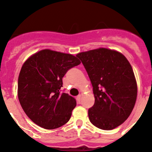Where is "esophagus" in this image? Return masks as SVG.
<instances>
[{
    "label": "esophagus",
    "instance_id": "1",
    "mask_svg": "<svg viewBox=\"0 0 152 152\" xmlns=\"http://www.w3.org/2000/svg\"><path fill=\"white\" fill-rule=\"evenodd\" d=\"M80 98H81V96L80 95H78V96L76 97V99H77V102H80Z\"/></svg>",
    "mask_w": 152,
    "mask_h": 152
}]
</instances>
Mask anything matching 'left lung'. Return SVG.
<instances>
[{
  "label": "left lung",
  "instance_id": "left-lung-1",
  "mask_svg": "<svg viewBox=\"0 0 152 152\" xmlns=\"http://www.w3.org/2000/svg\"><path fill=\"white\" fill-rule=\"evenodd\" d=\"M88 72L95 102L88 110L90 121L103 130L124 123L133 110L137 84L133 70L120 52L100 48L76 56Z\"/></svg>",
  "mask_w": 152,
  "mask_h": 152
}]
</instances>
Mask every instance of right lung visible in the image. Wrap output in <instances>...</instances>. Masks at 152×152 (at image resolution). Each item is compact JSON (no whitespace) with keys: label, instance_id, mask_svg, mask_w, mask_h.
Segmentation results:
<instances>
[{"label":"right lung","instance_id":"1","mask_svg":"<svg viewBox=\"0 0 152 152\" xmlns=\"http://www.w3.org/2000/svg\"><path fill=\"white\" fill-rule=\"evenodd\" d=\"M80 64L77 57L43 49L23 64L18 77V98L28 117L46 129H54L68 122L76 100L61 93L62 77Z\"/></svg>","mask_w":152,"mask_h":152}]
</instances>
